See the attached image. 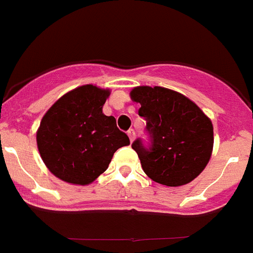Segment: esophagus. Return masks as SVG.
Masks as SVG:
<instances>
[{"label": "esophagus", "mask_w": 253, "mask_h": 253, "mask_svg": "<svg viewBox=\"0 0 253 253\" xmlns=\"http://www.w3.org/2000/svg\"><path fill=\"white\" fill-rule=\"evenodd\" d=\"M127 135H128V137H130L131 143L133 141V139H135V131L132 130V128H130V130L127 131Z\"/></svg>", "instance_id": "esophagus-1"}]
</instances>
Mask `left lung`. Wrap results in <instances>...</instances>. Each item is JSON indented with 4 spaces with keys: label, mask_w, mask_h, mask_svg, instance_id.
Wrapping results in <instances>:
<instances>
[{
    "label": "left lung",
    "mask_w": 253,
    "mask_h": 253,
    "mask_svg": "<svg viewBox=\"0 0 253 253\" xmlns=\"http://www.w3.org/2000/svg\"><path fill=\"white\" fill-rule=\"evenodd\" d=\"M146 121L150 144L132 143L144 172L167 186L185 185L202 172L211 158L213 127L190 99L165 87L139 86L130 92Z\"/></svg>",
    "instance_id": "1"
}]
</instances>
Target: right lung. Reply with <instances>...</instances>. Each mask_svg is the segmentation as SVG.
I'll return each instance as SVG.
<instances>
[{
    "mask_svg": "<svg viewBox=\"0 0 253 253\" xmlns=\"http://www.w3.org/2000/svg\"><path fill=\"white\" fill-rule=\"evenodd\" d=\"M110 95L94 84L69 91L46 112L37 146L50 172L63 181L87 185L108 169L117 149L130 144L113 116L103 113Z\"/></svg>",
    "mask_w": 253,
    "mask_h": 253,
    "instance_id": "1",
    "label": "right lung"
}]
</instances>
